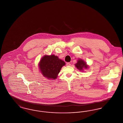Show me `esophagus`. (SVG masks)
Wrapping results in <instances>:
<instances>
[{"instance_id": "esophagus-1", "label": "esophagus", "mask_w": 123, "mask_h": 123, "mask_svg": "<svg viewBox=\"0 0 123 123\" xmlns=\"http://www.w3.org/2000/svg\"><path fill=\"white\" fill-rule=\"evenodd\" d=\"M70 65H71V64H70V63H67L66 64V65L67 66H70Z\"/></svg>"}]
</instances>
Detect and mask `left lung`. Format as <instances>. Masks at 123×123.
Listing matches in <instances>:
<instances>
[{
  "instance_id": "8db88e82",
  "label": "left lung",
  "mask_w": 123,
  "mask_h": 123,
  "mask_svg": "<svg viewBox=\"0 0 123 123\" xmlns=\"http://www.w3.org/2000/svg\"><path fill=\"white\" fill-rule=\"evenodd\" d=\"M75 65L78 70L82 71V72L84 70V69H87L88 68V65L87 64V63L82 59H78Z\"/></svg>"
}]
</instances>
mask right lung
<instances>
[{"label":"right lung","instance_id":"right-lung-1","mask_svg":"<svg viewBox=\"0 0 123 123\" xmlns=\"http://www.w3.org/2000/svg\"><path fill=\"white\" fill-rule=\"evenodd\" d=\"M65 63L54 55H45L41 59L38 66L43 76L48 79H56Z\"/></svg>","mask_w":123,"mask_h":123}]
</instances>
